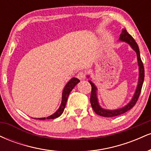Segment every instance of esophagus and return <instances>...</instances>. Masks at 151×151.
I'll list each match as a JSON object with an SVG mask.
<instances>
[{
    "mask_svg": "<svg viewBox=\"0 0 151 151\" xmlns=\"http://www.w3.org/2000/svg\"><path fill=\"white\" fill-rule=\"evenodd\" d=\"M77 77L79 79H80V80H82V79H84L86 78V74H85V73H84V72H79V73L77 74Z\"/></svg>",
    "mask_w": 151,
    "mask_h": 151,
    "instance_id": "1",
    "label": "esophagus"
}]
</instances>
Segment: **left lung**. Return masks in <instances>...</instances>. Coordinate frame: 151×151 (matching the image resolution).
Returning <instances> with one entry per match:
<instances>
[{"instance_id":"obj_1","label":"left lung","mask_w":151,"mask_h":151,"mask_svg":"<svg viewBox=\"0 0 151 151\" xmlns=\"http://www.w3.org/2000/svg\"><path fill=\"white\" fill-rule=\"evenodd\" d=\"M119 40L122 41V42H126L128 44L130 45V46L132 47V49L134 50L136 52L137 55V59H138V67H139V77H138V85H137L136 91H135L134 95H133L131 101L126 105L123 108L116 109V110H107V109H104L101 108L99 104L97 96H96V91H97V88L94 85L91 81H89V82L91 84V97H90V102H91V105L92 109L94 111V112L98 115L104 117H113L116 116L121 115L126 113V111L132 109L134 105L136 104L137 101H138V97L141 93L142 86H143V81H144V76H145V72H144V67H143V64L142 62V60L141 59V55H140V51L139 48H138V45L133 39L132 36L129 33H128L127 30L125 28L122 29L121 33L120 35V37H119Z\"/></svg>"}]
</instances>
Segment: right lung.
<instances>
[{
  "mask_svg": "<svg viewBox=\"0 0 151 151\" xmlns=\"http://www.w3.org/2000/svg\"><path fill=\"white\" fill-rule=\"evenodd\" d=\"M79 79H78L77 78L73 77L70 79V81L67 82V84H66L65 88H64L63 91H62V102L61 105H60V108L58 109L55 113H54L52 115L50 116L47 118H40V119H40V120H45V119H56L59 116L62 115V114L63 113L64 110H65L66 104H67V99H68L69 94L71 92L72 89L79 82Z\"/></svg>",
  "mask_w": 151,
  "mask_h": 151,
  "instance_id": "add662e5",
  "label": "right lung"
}]
</instances>
